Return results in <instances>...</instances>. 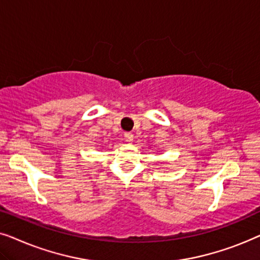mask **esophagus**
Wrapping results in <instances>:
<instances>
[{"mask_svg":"<svg viewBox=\"0 0 260 260\" xmlns=\"http://www.w3.org/2000/svg\"><path fill=\"white\" fill-rule=\"evenodd\" d=\"M133 139H134V137L132 133H124V140H126L127 143H132Z\"/></svg>","mask_w":260,"mask_h":260,"instance_id":"34e87169","label":"esophagus"}]
</instances>
